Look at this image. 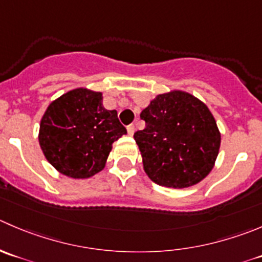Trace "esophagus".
<instances>
[{"mask_svg": "<svg viewBox=\"0 0 262 262\" xmlns=\"http://www.w3.org/2000/svg\"><path fill=\"white\" fill-rule=\"evenodd\" d=\"M126 130H128V134H129V136H133L134 132H136V126H134L133 124H130V125L126 126Z\"/></svg>", "mask_w": 262, "mask_h": 262, "instance_id": "obj_1", "label": "esophagus"}]
</instances>
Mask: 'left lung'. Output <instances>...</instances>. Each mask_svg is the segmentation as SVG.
<instances>
[{
  "instance_id": "obj_1",
  "label": "left lung",
  "mask_w": 262,
  "mask_h": 262,
  "mask_svg": "<svg viewBox=\"0 0 262 262\" xmlns=\"http://www.w3.org/2000/svg\"><path fill=\"white\" fill-rule=\"evenodd\" d=\"M146 128L134 133L143 169L156 184L187 188L204 180L219 154L220 136L206 105L184 91L157 95L141 113Z\"/></svg>"
}]
</instances>
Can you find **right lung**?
I'll use <instances>...</instances> for the list:
<instances>
[{"instance_id":"right-lung-1","label":"right lung","mask_w":262,"mask_h":262,"mask_svg":"<svg viewBox=\"0 0 262 262\" xmlns=\"http://www.w3.org/2000/svg\"><path fill=\"white\" fill-rule=\"evenodd\" d=\"M102 93L75 88L50 103L38 141L47 161L61 174L87 179L105 167L113 143L126 134L116 110H106Z\"/></svg>"}]
</instances>
